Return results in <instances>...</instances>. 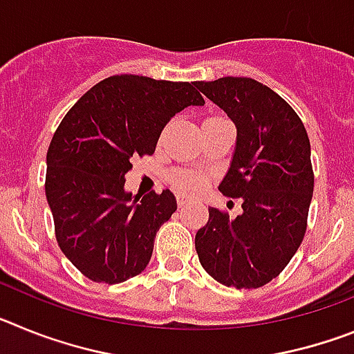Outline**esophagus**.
Listing matches in <instances>:
<instances>
[{
  "label": "esophagus",
  "instance_id": "1",
  "mask_svg": "<svg viewBox=\"0 0 354 354\" xmlns=\"http://www.w3.org/2000/svg\"><path fill=\"white\" fill-rule=\"evenodd\" d=\"M186 204H189V198H187L186 195H177V205H179V207H183V205H186Z\"/></svg>",
  "mask_w": 354,
  "mask_h": 354
}]
</instances>
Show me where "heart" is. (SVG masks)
Returning a JSON list of instances; mask_svg holds the SVG:
<instances>
[{
  "label": "heart",
  "mask_w": 354,
  "mask_h": 354,
  "mask_svg": "<svg viewBox=\"0 0 354 354\" xmlns=\"http://www.w3.org/2000/svg\"><path fill=\"white\" fill-rule=\"evenodd\" d=\"M209 120H227L223 115H211L205 122ZM205 183V177L198 171H175L171 175V184H174L179 192L184 193H193V192H198L200 187L204 186Z\"/></svg>",
  "instance_id": "obj_1"
}]
</instances>
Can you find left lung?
Returning a JSON list of instances; mask_svg holds the SVG:
<instances>
[{
	"mask_svg": "<svg viewBox=\"0 0 354 354\" xmlns=\"http://www.w3.org/2000/svg\"><path fill=\"white\" fill-rule=\"evenodd\" d=\"M198 90L237 127L236 152L220 192L243 212L209 209L195 236L200 264L214 280L257 289L282 273L306 232L314 193L310 140L298 113L252 77L198 81Z\"/></svg>",
	"mask_w": 354,
	"mask_h": 354,
	"instance_id": "8db88e82",
	"label": "left lung"
}]
</instances>
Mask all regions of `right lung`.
<instances>
[{
  "mask_svg": "<svg viewBox=\"0 0 354 354\" xmlns=\"http://www.w3.org/2000/svg\"><path fill=\"white\" fill-rule=\"evenodd\" d=\"M204 102L187 81L120 74L92 86L64 117L48 150L46 196L58 246L92 282H126L147 268L177 202L170 189L133 196L126 175L133 159L154 154L175 113Z\"/></svg>",
  "mask_w": 354,
  "mask_h": 354,
  "instance_id": "obj_1",
  "label": "right lung"
}]
</instances>
